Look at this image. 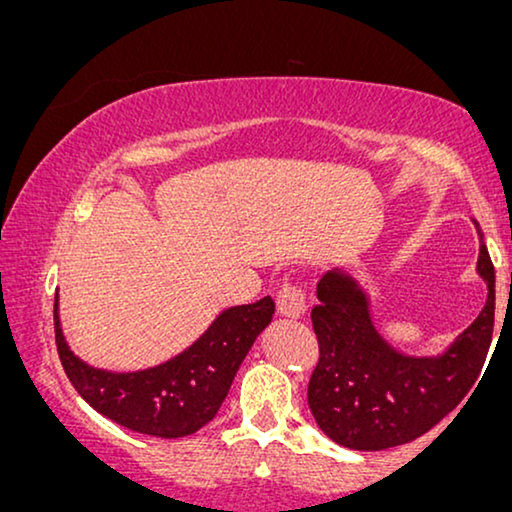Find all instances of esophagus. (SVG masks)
Listing matches in <instances>:
<instances>
[{"label": "esophagus", "instance_id": "esophagus-1", "mask_svg": "<svg viewBox=\"0 0 512 512\" xmlns=\"http://www.w3.org/2000/svg\"><path fill=\"white\" fill-rule=\"evenodd\" d=\"M277 311L281 316L300 318L307 311V293L298 284H284L277 293Z\"/></svg>", "mask_w": 512, "mask_h": 512}]
</instances>
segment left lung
Returning a JSON list of instances; mask_svg holds the SVG:
<instances>
[{"label": "left lung", "instance_id": "obj_1", "mask_svg": "<svg viewBox=\"0 0 512 512\" xmlns=\"http://www.w3.org/2000/svg\"><path fill=\"white\" fill-rule=\"evenodd\" d=\"M478 274L487 302L476 321L436 358H411L376 332L367 295L342 270L316 286L311 325L318 362L307 402L316 425L339 446L385 450L429 432L466 397L485 365L494 330V265L480 244Z\"/></svg>", "mask_w": 512, "mask_h": 512}]
</instances>
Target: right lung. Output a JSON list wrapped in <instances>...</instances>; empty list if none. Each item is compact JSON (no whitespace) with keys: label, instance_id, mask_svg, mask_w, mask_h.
<instances>
[{"label":"right lung","instance_id":"add662e5","mask_svg":"<svg viewBox=\"0 0 512 512\" xmlns=\"http://www.w3.org/2000/svg\"><path fill=\"white\" fill-rule=\"evenodd\" d=\"M268 298L231 307L201 337L168 362L140 372H106L73 355L59 328L55 295V344L78 395L117 425L159 439H180L217 416L251 344L272 321Z\"/></svg>","mask_w":512,"mask_h":512}]
</instances>
